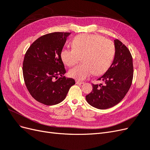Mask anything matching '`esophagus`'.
<instances>
[{"instance_id":"obj_1","label":"esophagus","mask_w":150,"mask_h":150,"mask_svg":"<svg viewBox=\"0 0 150 150\" xmlns=\"http://www.w3.org/2000/svg\"><path fill=\"white\" fill-rule=\"evenodd\" d=\"M84 83L83 82V81H78V80L76 81V84H83Z\"/></svg>"}]
</instances>
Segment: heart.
<instances>
[{
  "mask_svg": "<svg viewBox=\"0 0 150 150\" xmlns=\"http://www.w3.org/2000/svg\"><path fill=\"white\" fill-rule=\"evenodd\" d=\"M72 49H63L61 57L64 64L72 66L82 57L83 63L71 69L72 78L83 80L91 76L102 75L108 71L115 54V44L111 40L98 34H82L72 40Z\"/></svg>",
  "mask_w": 150,
  "mask_h": 150,
  "instance_id": "b5f03b06",
  "label": "heart"
}]
</instances>
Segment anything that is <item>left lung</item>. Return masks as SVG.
<instances>
[{"instance_id":"left-lung-1","label":"left lung","mask_w":150,"mask_h":150,"mask_svg":"<svg viewBox=\"0 0 150 150\" xmlns=\"http://www.w3.org/2000/svg\"><path fill=\"white\" fill-rule=\"evenodd\" d=\"M115 55L111 66L98 80L104 84H93V91L86 96L92 106L105 110L118 104L128 91L133 78V58L129 50L120 40H115Z\"/></svg>"}]
</instances>
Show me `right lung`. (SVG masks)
<instances>
[{"instance_id":"add662e5","label":"right lung","mask_w":150,"mask_h":150,"mask_svg":"<svg viewBox=\"0 0 150 150\" xmlns=\"http://www.w3.org/2000/svg\"><path fill=\"white\" fill-rule=\"evenodd\" d=\"M69 33L45 34L26 51L22 72L26 88L36 101L47 106L62 101L74 79L67 78L61 52Z\"/></svg>"}]
</instances>
